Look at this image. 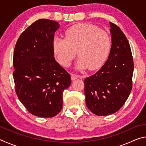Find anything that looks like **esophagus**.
<instances>
[{"mask_svg": "<svg viewBox=\"0 0 146 146\" xmlns=\"http://www.w3.org/2000/svg\"><path fill=\"white\" fill-rule=\"evenodd\" d=\"M71 80H75V79L80 77V76L78 75H75V74H71Z\"/></svg>", "mask_w": 146, "mask_h": 146, "instance_id": "1", "label": "esophagus"}]
</instances>
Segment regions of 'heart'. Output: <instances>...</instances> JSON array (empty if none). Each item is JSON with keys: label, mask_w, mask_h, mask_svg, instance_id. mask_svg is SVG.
I'll use <instances>...</instances> for the list:
<instances>
[{"label": "heart", "mask_w": 146, "mask_h": 146, "mask_svg": "<svg viewBox=\"0 0 146 146\" xmlns=\"http://www.w3.org/2000/svg\"><path fill=\"white\" fill-rule=\"evenodd\" d=\"M111 40L107 32L91 24H78L69 28L65 38L55 37L53 51L58 62L68 67L79 55L76 68L91 70L100 67L110 55Z\"/></svg>", "instance_id": "b5f03b06"}]
</instances>
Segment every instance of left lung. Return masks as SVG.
<instances>
[{
	"instance_id": "1",
	"label": "left lung",
	"mask_w": 146,
	"mask_h": 146,
	"mask_svg": "<svg viewBox=\"0 0 146 146\" xmlns=\"http://www.w3.org/2000/svg\"><path fill=\"white\" fill-rule=\"evenodd\" d=\"M111 48L100 70L84 80L86 106L98 116L113 114L124 104L132 90L134 64L126 36L110 23Z\"/></svg>"
}]
</instances>
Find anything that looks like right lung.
<instances>
[{
	"label": "right lung",
	"mask_w": 146,
	"mask_h": 146,
	"mask_svg": "<svg viewBox=\"0 0 146 146\" xmlns=\"http://www.w3.org/2000/svg\"><path fill=\"white\" fill-rule=\"evenodd\" d=\"M57 22L38 19L21 35L13 53L15 91L32 115L53 117L62 108L71 76L54 58L53 41Z\"/></svg>",
	"instance_id": "obj_1"
}]
</instances>
